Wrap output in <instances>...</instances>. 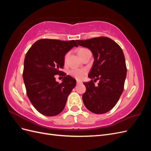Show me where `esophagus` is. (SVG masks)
I'll use <instances>...</instances> for the list:
<instances>
[{
	"mask_svg": "<svg viewBox=\"0 0 151 151\" xmlns=\"http://www.w3.org/2000/svg\"><path fill=\"white\" fill-rule=\"evenodd\" d=\"M82 82L79 81H77V84H81Z\"/></svg>",
	"mask_w": 151,
	"mask_h": 151,
	"instance_id": "obj_1",
	"label": "esophagus"
}]
</instances>
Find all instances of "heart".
Returning a JSON list of instances; mask_svg holds the SVG:
<instances>
[{"mask_svg": "<svg viewBox=\"0 0 151 151\" xmlns=\"http://www.w3.org/2000/svg\"><path fill=\"white\" fill-rule=\"evenodd\" d=\"M88 49L84 48H81L78 50V54L80 57H81L84 53H85L87 51H88ZM68 57V54L65 55V59L66 60ZM69 74L74 77L76 79L78 80H82L83 79L85 75L86 74V70L83 69V68H72L69 71Z\"/></svg>", "mask_w": 151, "mask_h": 151, "instance_id": "obj_1", "label": "heart"}]
</instances>
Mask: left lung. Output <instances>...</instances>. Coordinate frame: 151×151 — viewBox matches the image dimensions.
Returning a JSON list of instances; mask_svg holds the SVG:
<instances>
[{"instance_id":"obj_1","label":"left lung","mask_w":151,"mask_h":151,"mask_svg":"<svg viewBox=\"0 0 151 151\" xmlns=\"http://www.w3.org/2000/svg\"><path fill=\"white\" fill-rule=\"evenodd\" d=\"M79 45L89 48L94 61L88 75L91 79L84 83L83 95L85 106L96 114L106 113L115 106L124 89L127 76L125 56L121 47L111 38L100 36L76 40ZM100 81L98 86L92 79Z\"/></svg>"}]
</instances>
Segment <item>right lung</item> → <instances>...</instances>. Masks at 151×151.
<instances>
[{
    "label": "right lung",
    "mask_w": 151,
    "mask_h": 151,
    "mask_svg": "<svg viewBox=\"0 0 151 151\" xmlns=\"http://www.w3.org/2000/svg\"><path fill=\"white\" fill-rule=\"evenodd\" d=\"M74 47H78L74 40L41 39L26 53L22 73L26 94L33 106L43 115L60 113L76 85L75 79L60 70L65 54ZM58 74L64 77L60 84L54 77Z\"/></svg>",
    "instance_id": "obj_1"
}]
</instances>
